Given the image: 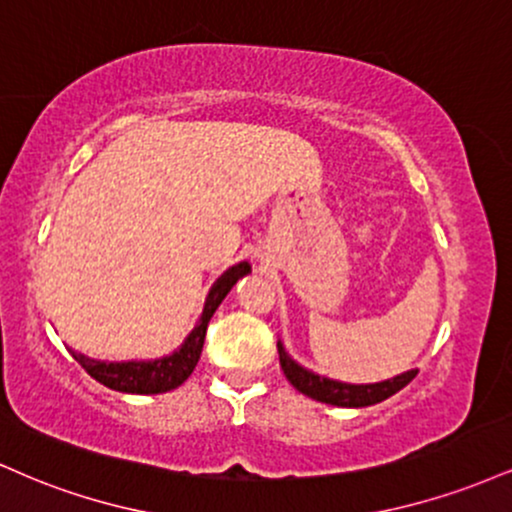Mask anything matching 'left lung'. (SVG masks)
<instances>
[{"label":"left lung","mask_w":512,"mask_h":512,"mask_svg":"<svg viewBox=\"0 0 512 512\" xmlns=\"http://www.w3.org/2000/svg\"><path fill=\"white\" fill-rule=\"evenodd\" d=\"M279 349V363L281 370H284L286 380L296 387L298 392H303L305 397L317 399V402L332 404V407H370V404H378L383 399L392 397L395 392L407 387L411 380L416 378L419 370H407V373L395 375V378L383 380V383L373 385H349L339 383V380H330L325 375H317L313 370L298 366L293 358L286 354L284 344H276Z\"/></svg>","instance_id":"obj_1"}]
</instances>
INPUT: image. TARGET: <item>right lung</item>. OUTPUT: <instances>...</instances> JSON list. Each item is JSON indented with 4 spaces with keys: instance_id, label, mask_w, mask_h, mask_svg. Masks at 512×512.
<instances>
[{
    "instance_id": "obj_1",
    "label": "right lung",
    "mask_w": 512,
    "mask_h": 512,
    "mask_svg": "<svg viewBox=\"0 0 512 512\" xmlns=\"http://www.w3.org/2000/svg\"><path fill=\"white\" fill-rule=\"evenodd\" d=\"M245 274H250V264L240 262V264H233L231 269H226V272L214 281L195 330L187 334L185 344H182L178 351H173L170 356L156 358V361H122V363L93 361V358L76 354V351H72V356L81 363V368H84L93 380H98L101 385L110 387V390L129 392V395H158V392L175 390V387L182 385L187 378H190L192 370L197 366L199 354H202V346H204V337H207L211 315L216 313V308H219L223 298H226V293L231 291L240 276Z\"/></svg>"
}]
</instances>
